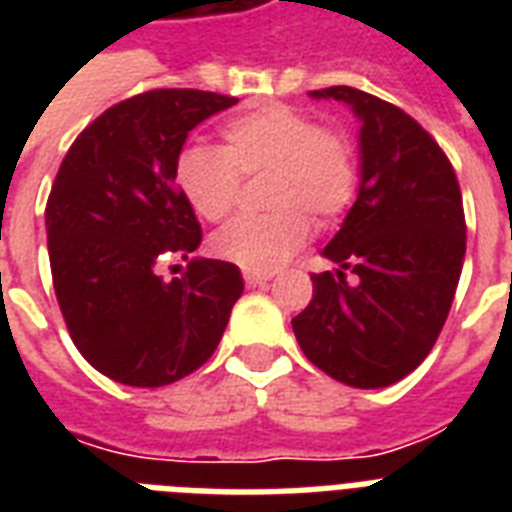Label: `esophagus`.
<instances>
[{
	"label": "esophagus",
	"mask_w": 512,
	"mask_h": 512,
	"mask_svg": "<svg viewBox=\"0 0 512 512\" xmlns=\"http://www.w3.org/2000/svg\"><path fill=\"white\" fill-rule=\"evenodd\" d=\"M244 281H247V287H260L265 281H271V273H244Z\"/></svg>",
	"instance_id": "obj_1"
}]
</instances>
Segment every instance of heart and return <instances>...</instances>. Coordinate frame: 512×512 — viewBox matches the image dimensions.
<instances>
[{
    "instance_id": "1",
    "label": "heart",
    "mask_w": 512,
    "mask_h": 512,
    "mask_svg": "<svg viewBox=\"0 0 512 512\" xmlns=\"http://www.w3.org/2000/svg\"><path fill=\"white\" fill-rule=\"evenodd\" d=\"M265 177L263 215L236 217L212 236L220 260L252 273L287 263L311 236V220L327 228L358 191V146L342 124L316 122L303 108L265 103L233 116L220 148L185 146L175 183L199 217L217 223L233 209L241 180Z\"/></svg>"
}]
</instances>
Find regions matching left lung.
Instances as JSON below:
<instances>
[{
	"label": "left lung",
	"instance_id": "left-lung-1",
	"mask_svg": "<svg viewBox=\"0 0 512 512\" xmlns=\"http://www.w3.org/2000/svg\"><path fill=\"white\" fill-rule=\"evenodd\" d=\"M313 95L364 122L361 188L324 249L340 271L311 273L292 329L321 372L385 388L425 361L446 324L468 239L462 191L444 148L406 111L345 84Z\"/></svg>",
	"mask_w": 512,
	"mask_h": 512
}]
</instances>
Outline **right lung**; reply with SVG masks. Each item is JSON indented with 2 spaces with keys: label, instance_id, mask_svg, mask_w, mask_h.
<instances>
[{
  "label": "right lung",
  "instance_id": "1",
  "mask_svg": "<svg viewBox=\"0 0 512 512\" xmlns=\"http://www.w3.org/2000/svg\"><path fill=\"white\" fill-rule=\"evenodd\" d=\"M233 103L177 87L132 95L79 132L55 175L44 209L52 287L79 353L111 380L159 388L196 372L244 292L225 260H191L170 284L156 273L201 244L177 154Z\"/></svg>",
  "mask_w": 512,
  "mask_h": 512
}]
</instances>
